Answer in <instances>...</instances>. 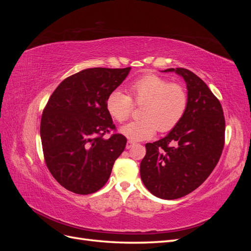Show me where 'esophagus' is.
Instances as JSON below:
<instances>
[{
    "mask_svg": "<svg viewBox=\"0 0 251 251\" xmlns=\"http://www.w3.org/2000/svg\"><path fill=\"white\" fill-rule=\"evenodd\" d=\"M134 144H135V142L133 140H128L126 142V149H131L134 146Z\"/></svg>",
    "mask_w": 251,
    "mask_h": 251,
    "instance_id": "1",
    "label": "esophagus"
}]
</instances>
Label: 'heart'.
Returning <instances> with one entry per match:
<instances>
[{"mask_svg": "<svg viewBox=\"0 0 251 251\" xmlns=\"http://www.w3.org/2000/svg\"><path fill=\"white\" fill-rule=\"evenodd\" d=\"M127 90L128 95L119 90L112 91L105 100V108L114 120L123 124L131 116L133 102L142 104L139 111L141 118L120 130L128 139H150L157 130L170 132L185 115L188 95L178 82L149 73L132 81Z\"/></svg>", "mask_w": 251, "mask_h": 251, "instance_id": "b5f03b06", "label": "heart"}]
</instances>
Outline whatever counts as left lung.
<instances>
[{
	"mask_svg": "<svg viewBox=\"0 0 251 251\" xmlns=\"http://www.w3.org/2000/svg\"><path fill=\"white\" fill-rule=\"evenodd\" d=\"M184 78L185 115L164 138L147 143L140 163L143 184L158 198L174 200L198 188L221 157L225 142L222 105L199 76L184 68H170Z\"/></svg>",
	"mask_w": 251,
	"mask_h": 251,
	"instance_id": "obj_1",
	"label": "left lung"
}]
</instances>
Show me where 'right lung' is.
I'll return each mask as SVG.
<instances>
[{
    "mask_svg": "<svg viewBox=\"0 0 251 251\" xmlns=\"http://www.w3.org/2000/svg\"><path fill=\"white\" fill-rule=\"evenodd\" d=\"M131 68H90L67 77L50 96L41 119L44 159L49 172L68 191L89 195L110 178L126 138L116 131L105 108L108 95Z\"/></svg>",
    "mask_w": 251,
    "mask_h": 251,
    "instance_id": "right-lung-1",
    "label": "right lung"
}]
</instances>
